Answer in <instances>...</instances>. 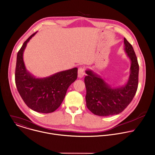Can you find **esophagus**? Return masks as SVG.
<instances>
[{
    "mask_svg": "<svg viewBox=\"0 0 155 155\" xmlns=\"http://www.w3.org/2000/svg\"><path fill=\"white\" fill-rule=\"evenodd\" d=\"M78 77L81 78H82L84 74H85V73H84V68L82 67H80L79 68H78Z\"/></svg>",
    "mask_w": 155,
    "mask_h": 155,
    "instance_id": "1",
    "label": "esophagus"
}]
</instances>
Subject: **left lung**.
Listing matches in <instances>:
<instances>
[{
	"label": "left lung",
	"mask_w": 155,
	"mask_h": 155,
	"mask_svg": "<svg viewBox=\"0 0 155 155\" xmlns=\"http://www.w3.org/2000/svg\"><path fill=\"white\" fill-rule=\"evenodd\" d=\"M124 50L131 60L130 76L125 85L112 87L92 70L85 71L86 105L95 115L110 116L124 110L133 100L138 87L139 64L132 45L124 38Z\"/></svg>",
	"instance_id": "left-lung-1"
}]
</instances>
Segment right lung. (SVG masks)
<instances>
[{"label": "right lung", "instance_id": "obj_1", "mask_svg": "<svg viewBox=\"0 0 155 155\" xmlns=\"http://www.w3.org/2000/svg\"><path fill=\"white\" fill-rule=\"evenodd\" d=\"M37 32L24 43L18 52L15 82L20 96L29 108L48 114L55 111L62 103L69 86L78 78V68L60 71L43 78H37L28 71L23 54L27 43Z\"/></svg>", "mask_w": 155, "mask_h": 155}]
</instances>
